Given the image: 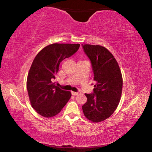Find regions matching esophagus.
I'll use <instances>...</instances> for the list:
<instances>
[{"instance_id": "esophagus-1", "label": "esophagus", "mask_w": 152, "mask_h": 152, "mask_svg": "<svg viewBox=\"0 0 152 152\" xmlns=\"http://www.w3.org/2000/svg\"><path fill=\"white\" fill-rule=\"evenodd\" d=\"M71 93H72V94L74 95V96H76V95H78L80 94V92H73V91H72Z\"/></svg>"}]
</instances>
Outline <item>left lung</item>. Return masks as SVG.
<instances>
[{
    "label": "left lung",
    "mask_w": 152,
    "mask_h": 152,
    "mask_svg": "<svg viewBox=\"0 0 152 152\" xmlns=\"http://www.w3.org/2000/svg\"><path fill=\"white\" fill-rule=\"evenodd\" d=\"M91 61L94 72V92L85 94L87 102L82 106L84 115L94 123L103 121L111 115L121 96L123 78L117 60L106 48L82 45Z\"/></svg>",
    "instance_id": "8db88e82"
}]
</instances>
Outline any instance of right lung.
<instances>
[{
  "label": "right lung",
  "instance_id": "obj_1",
  "mask_svg": "<svg viewBox=\"0 0 152 152\" xmlns=\"http://www.w3.org/2000/svg\"><path fill=\"white\" fill-rule=\"evenodd\" d=\"M80 44L53 43L43 48L33 61L27 80L29 101L36 112L43 117L56 116L72 96L53 83L59 66L65 58L78 50Z\"/></svg>",
  "mask_w": 152,
  "mask_h": 152
}]
</instances>
